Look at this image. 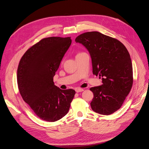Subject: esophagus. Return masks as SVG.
I'll return each instance as SVG.
<instances>
[{
    "mask_svg": "<svg viewBox=\"0 0 149 149\" xmlns=\"http://www.w3.org/2000/svg\"><path fill=\"white\" fill-rule=\"evenodd\" d=\"M75 91L76 93H79V92H82L84 91V89H82V88H76L75 89Z\"/></svg>",
    "mask_w": 149,
    "mask_h": 149,
    "instance_id": "34e87169",
    "label": "esophagus"
}]
</instances>
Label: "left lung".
Listing matches in <instances>:
<instances>
[{
	"label": "left lung",
	"mask_w": 149,
	"mask_h": 149,
	"mask_svg": "<svg viewBox=\"0 0 149 149\" xmlns=\"http://www.w3.org/2000/svg\"><path fill=\"white\" fill-rule=\"evenodd\" d=\"M75 42L88 49L93 73L102 79L101 86L90 88L94 94L90 104L93 111L112 114L120 108L132 86V65L127 48L119 40L98 31L81 34Z\"/></svg>",
	"instance_id": "1"
}]
</instances>
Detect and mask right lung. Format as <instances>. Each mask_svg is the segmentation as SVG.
I'll return each mask as SVG.
<instances>
[{
    "label": "right lung",
    "instance_id": "1",
    "mask_svg": "<svg viewBox=\"0 0 149 149\" xmlns=\"http://www.w3.org/2000/svg\"><path fill=\"white\" fill-rule=\"evenodd\" d=\"M71 43L70 37L43 38L26 51L17 69V84L24 101L38 118L55 122L68 112L76 93L53 82L60 63Z\"/></svg>",
    "mask_w": 149,
    "mask_h": 149
}]
</instances>
